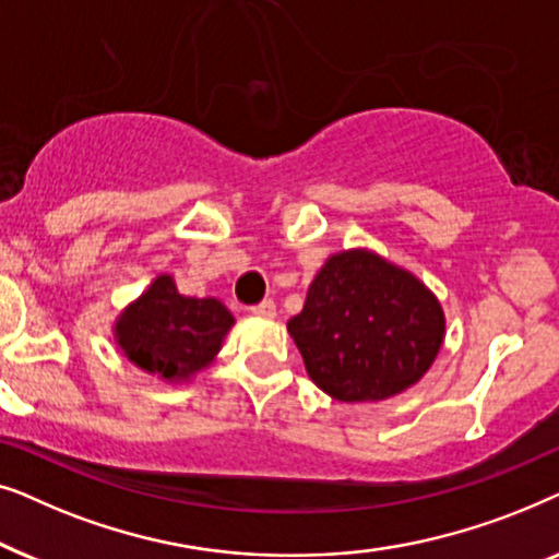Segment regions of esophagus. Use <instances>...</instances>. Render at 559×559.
<instances>
[{
    "label": "esophagus",
    "mask_w": 559,
    "mask_h": 559,
    "mask_svg": "<svg viewBox=\"0 0 559 559\" xmlns=\"http://www.w3.org/2000/svg\"><path fill=\"white\" fill-rule=\"evenodd\" d=\"M251 312H254V316H259V318H274V312H277V305H274L272 300H262L259 305H254V308H251Z\"/></svg>",
    "instance_id": "34e87169"
}]
</instances>
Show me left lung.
<instances>
[{
	"instance_id": "8db88e82",
	"label": "left lung",
	"mask_w": 559,
	"mask_h": 559,
	"mask_svg": "<svg viewBox=\"0 0 559 559\" xmlns=\"http://www.w3.org/2000/svg\"><path fill=\"white\" fill-rule=\"evenodd\" d=\"M287 331L325 394L379 402L425 377L445 338V316L415 274L350 249L320 266Z\"/></svg>"
}]
</instances>
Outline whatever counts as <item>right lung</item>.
I'll list each match as a JSON object with an SVG mask.
<instances>
[{
  "label": "right lung",
  "instance_id": "1",
  "mask_svg": "<svg viewBox=\"0 0 559 559\" xmlns=\"http://www.w3.org/2000/svg\"><path fill=\"white\" fill-rule=\"evenodd\" d=\"M234 325L216 297H186L170 274H159L114 325V338L129 361L178 384L205 369Z\"/></svg>",
  "mask_w": 559,
  "mask_h": 559
}]
</instances>
